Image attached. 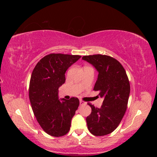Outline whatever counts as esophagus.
I'll use <instances>...</instances> for the list:
<instances>
[{
	"label": "esophagus",
	"mask_w": 157,
	"mask_h": 157,
	"mask_svg": "<svg viewBox=\"0 0 157 157\" xmlns=\"http://www.w3.org/2000/svg\"><path fill=\"white\" fill-rule=\"evenodd\" d=\"M86 104V103H85L84 101H82V100H80V105H85Z\"/></svg>",
	"instance_id": "obj_1"
}]
</instances>
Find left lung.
<instances>
[{"instance_id": "1", "label": "left lung", "mask_w": 157, "mask_h": 157, "mask_svg": "<svg viewBox=\"0 0 157 157\" xmlns=\"http://www.w3.org/2000/svg\"><path fill=\"white\" fill-rule=\"evenodd\" d=\"M83 60L92 65L98 72L94 90L103 98L100 108H92L86 117L88 129L94 136L111 134L120 124L126 111L130 86L126 71L118 61L105 55L83 56Z\"/></svg>"}]
</instances>
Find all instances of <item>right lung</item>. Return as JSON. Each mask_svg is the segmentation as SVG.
<instances>
[{
  "label": "right lung",
  "mask_w": 157,
  "mask_h": 157,
  "mask_svg": "<svg viewBox=\"0 0 157 157\" xmlns=\"http://www.w3.org/2000/svg\"><path fill=\"white\" fill-rule=\"evenodd\" d=\"M80 58L51 54L42 58L33 71L29 90L31 107L41 128L52 136L67 134L79 105L77 98L59 99L58 89L65 82L66 71Z\"/></svg>",
  "instance_id": "1"
}]
</instances>
